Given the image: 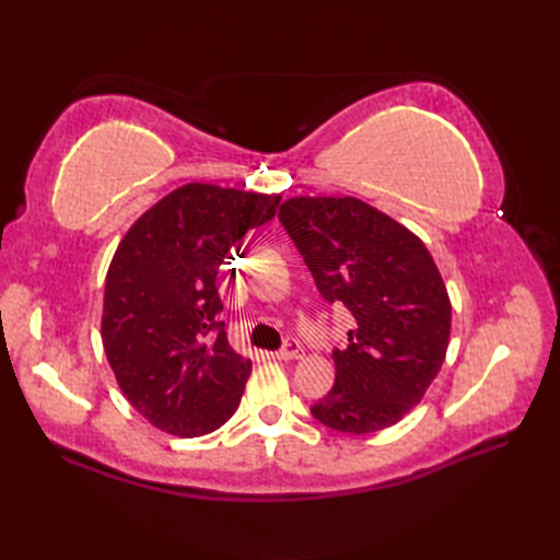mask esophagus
<instances>
[{
    "label": "esophagus",
    "instance_id": "1",
    "mask_svg": "<svg viewBox=\"0 0 560 560\" xmlns=\"http://www.w3.org/2000/svg\"><path fill=\"white\" fill-rule=\"evenodd\" d=\"M303 355V347L295 339H289L287 343H283V349H279V351H273L271 353V359H277V361H293V359H301Z\"/></svg>",
    "mask_w": 560,
    "mask_h": 560
}]
</instances>
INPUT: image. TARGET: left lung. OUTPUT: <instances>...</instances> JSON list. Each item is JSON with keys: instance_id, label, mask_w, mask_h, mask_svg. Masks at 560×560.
Returning a JSON list of instances; mask_svg holds the SVG:
<instances>
[{"instance_id": "1", "label": "left lung", "mask_w": 560, "mask_h": 560, "mask_svg": "<svg viewBox=\"0 0 560 560\" xmlns=\"http://www.w3.org/2000/svg\"><path fill=\"white\" fill-rule=\"evenodd\" d=\"M279 221L323 299L351 315L319 423L363 435L399 423L445 361L452 305L419 235L355 197H291Z\"/></svg>"}]
</instances>
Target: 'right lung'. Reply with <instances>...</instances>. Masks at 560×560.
Returning a JSON list of instances; mask_svg holds the SVG:
<instances>
[{
    "mask_svg": "<svg viewBox=\"0 0 560 560\" xmlns=\"http://www.w3.org/2000/svg\"><path fill=\"white\" fill-rule=\"evenodd\" d=\"M281 195L187 183L156 201L117 245L105 277L101 339L117 385L159 431L197 438L235 413L253 361L235 353L217 273Z\"/></svg>",
    "mask_w": 560,
    "mask_h": 560,
    "instance_id": "right-lung-1",
    "label": "right lung"
}]
</instances>
